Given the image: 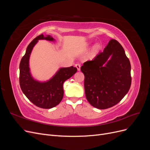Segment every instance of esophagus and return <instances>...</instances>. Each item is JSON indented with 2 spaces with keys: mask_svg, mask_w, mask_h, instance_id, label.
I'll list each match as a JSON object with an SVG mask.
<instances>
[{
  "mask_svg": "<svg viewBox=\"0 0 150 150\" xmlns=\"http://www.w3.org/2000/svg\"><path fill=\"white\" fill-rule=\"evenodd\" d=\"M75 66L76 67L77 69H78V71H80V69H81V65H80L79 64H76L75 65Z\"/></svg>",
  "mask_w": 150,
  "mask_h": 150,
  "instance_id": "esophagus-1",
  "label": "esophagus"
}]
</instances>
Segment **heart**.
Segmentation results:
<instances>
[{"instance_id": "b5f03b06", "label": "heart", "mask_w": 150, "mask_h": 150, "mask_svg": "<svg viewBox=\"0 0 150 150\" xmlns=\"http://www.w3.org/2000/svg\"><path fill=\"white\" fill-rule=\"evenodd\" d=\"M99 49H100V46H99V45H97V46H95V47H94V51H98Z\"/></svg>"}]
</instances>
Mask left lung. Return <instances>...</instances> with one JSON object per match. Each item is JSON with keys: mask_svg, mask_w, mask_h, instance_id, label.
Instances as JSON below:
<instances>
[{"mask_svg": "<svg viewBox=\"0 0 150 150\" xmlns=\"http://www.w3.org/2000/svg\"><path fill=\"white\" fill-rule=\"evenodd\" d=\"M81 71L84 74L86 99L100 110L116 105L131 87L129 60L123 47L115 39H111L92 61L85 62Z\"/></svg>", "mask_w": 150, "mask_h": 150, "instance_id": "8db88e82", "label": "left lung"}]
</instances>
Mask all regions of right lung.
<instances>
[{"label": "right lung", "mask_w": 150, "mask_h": 150, "mask_svg": "<svg viewBox=\"0 0 150 150\" xmlns=\"http://www.w3.org/2000/svg\"><path fill=\"white\" fill-rule=\"evenodd\" d=\"M45 39L50 41L54 40L51 35L40 34L33 40L26 49L25 55L20 62L19 83L22 92L36 106L50 109L60 103L64 96L63 83L77 72V68L73 66L60 68L52 78L46 82H40L32 77L29 61L34 46L38 40Z\"/></svg>", "instance_id": "add662e5"}]
</instances>
